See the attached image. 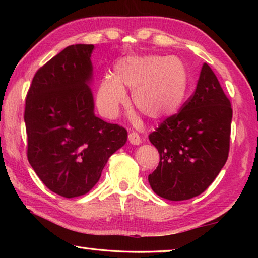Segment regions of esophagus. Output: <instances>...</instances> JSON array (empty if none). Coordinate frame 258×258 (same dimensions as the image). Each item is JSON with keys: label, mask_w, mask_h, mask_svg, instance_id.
Masks as SVG:
<instances>
[{"label": "esophagus", "mask_w": 258, "mask_h": 258, "mask_svg": "<svg viewBox=\"0 0 258 258\" xmlns=\"http://www.w3.org/2000/svg\"><path fill=\"white\" fill-rule=\"evenodd\" d=\"M128 141L134 146H139L140 143H141V138H140V135L138 133L132 132L128 134Z\"/></svg>", "instance_id": "esophagus-1"}]
</instances>
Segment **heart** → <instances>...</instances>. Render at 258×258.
Returning <instances> with one entry per match:
<instances>
[{"instance_id": "b5f03b06", "label": "heart", "mask_w": 258, "mask_h": 258, "mask_svg": "<svg viewBox=\"0 0 258 258\" xmlns=\"http://www.w3.org/2000/svg\"><path fill=\"white\" fill-rule=\"evenodd\" d=\"M189 73L182 60L164 55H128L120 58L113 76H106L97 91L99 110L107 118L119 116L127 102L125 89L132 90V104L154 121L167 119L184 102Z\"/></svg>"}]
</instances>
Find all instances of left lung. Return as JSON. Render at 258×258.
I'll list each match as a JSON object with an SVG mask.
<instances>
[{"instance_id": "1", "label": "left lung", "mask_w": 258, "mask_h": 258, "mask_svg": "<svg viewBox=\"0 0 258 258\" xmlns=\"http://www.w3.org/2000/svg\"><path fill=\"white\" fill-rule=\"evenodd\" d=\"M231 120L230 100L212 68L204 63L195 93L178 113L149 134L160 156L148 176L155 194L172 202L203 194L228 160Z\"/></svg>"}]
</instances>
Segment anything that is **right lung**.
Returning <instances> with one entry per match:
<instances>
[{
  "label": "right lung",
  "instance_id": "obj_1",
  "mask_svg": "<svg viewBox=\"0 0 258 258\" xmlns=\"http://www.w3.org/2000/svg\"><path fill=\"white\" fill-rule=\"evenodd\" d=\"M92 44L67 46L35 74L25 106L27 158L47 189L80 197L97 184L127 131L94 115Z\"/></svg>",
  "mask_w": 258,
  "mask_h": 258
}]
</instances>
